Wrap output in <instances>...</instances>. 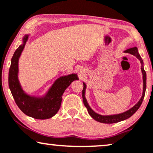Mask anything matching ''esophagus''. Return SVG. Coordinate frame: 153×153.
I'll return each instance as SVG.
<instances>
[{
	"label": "esophagus",
	"mask_w": 153,
	"mask_h": 153,
	"mask_svg": "<svg viewBox=\"0 0 153 153\" xmlns=\"http://www.w3.org/2000/svg\"><path fill=\"white\" fill-rule=\"evenodd\" d=\"M82 71H83V70H82Z\"/></svg>",
	"instance_id": "obj_1"
}]
</instances>
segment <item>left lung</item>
Segmentation results:
<instances>
[{"mask_svg":"<svg viewBox=\"0 0 153 153\" xmlns=\"http://www.w3.org/2000/svg\"><path fill=\"white\" fill-rule=\"evenodd\" d=\"M124 52L126 53H129V54H132V55L135 56L138 59L140 60V64H141V71L142 74H143V94H142V97L140 98V99L138 101V102L136 103V104L128 110L126 112H124L123 113L120 114H117V115H101L100 114H98L93 111L92 109L91 108L90 106H89L88 103H87L86 98H85V89H86V84L85 82H83V89H82V100L83 103H84L85 106L87 108V111L91 117L93 118L94 120H95L96 121L99 122V123H105V124H113V123H119L120 121H123L126 119H128L131 117V115H133L134 113L137 111V110L139 108L140 105H141L142 102H143V100L144 99V96H145L146 93V73L145 70H144L143 68V62L142 60L141 57H140L139 53L138 52V49L136 47H134V48H129L128 50H125Z\"/></svg>","mask_w":153,"mask_h":153,"instance_id":"8db88e82","label":"left lung"}]
</instances>
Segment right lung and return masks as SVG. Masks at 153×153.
Returning <instances> with one entry per match:
<instances>
[{"instance_id":"obj_1","label":"right lung","mask_w":153,"mask_h":153,"mask_svg":"<svg viewBox=\"0 0 153 153\" xmlns=\"http://www.w3.org/2000/svg\"><path fill=\"white\" fill-rule=\"evenodd\" d=\"M28 35L22 39V44L14 53L8 75V83L17 106L26 115L38 120L49 119L55 115L60 108L62 95L67 87L74 80H78L75 73L64 75L54 81L45 95L33 97L26 94L22 88L18 78L19 59L27 42Z\"/></svg>"}]
</instances>
